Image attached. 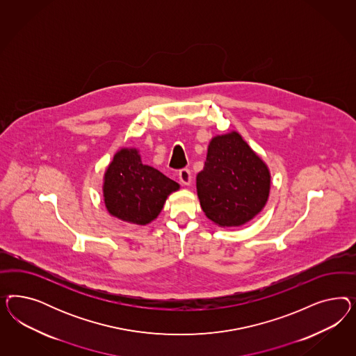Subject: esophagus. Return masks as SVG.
I'll return each instance as SVG.
<instances>
[{
    "label": "esophagus",
    "instance_id": "obj_1",
    "mask_svg": "<svg viewBox=\"0 0 356 356\" xmlns=\"http://www.w3.org/2000/svg\"><path fill=\"white\" fill-rule=\"evenodd\" d=\"M179 179H180V183L183 184V185H191V183H192V173H191L188 168L180 170Z\"/></svg>",
    "mask_w": 356,
    "mask_h": 356
}]
</instances>
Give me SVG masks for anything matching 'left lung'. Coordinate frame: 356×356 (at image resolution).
Wrapping results in <instances>:
<instances>
[{"label": "left lung", "instance_id": "left-lung-1", "mask_svg": "<svg viewBox=\"0 0 356 356\" xmlns=\"http://www.w3.org/2000/svg\"><path fill=\"white\" fill-rule=\"evenodd\" d=\"M195 185L201 207L214 225L240 227L266 205L271 175L241 134L231 130L210 140Z\"/></svg>", "mask_w": 356, "mask_h": 356}]
</instances>
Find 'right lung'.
<instances>
[{
    "instance_id": "right-lung-1",
    "label": "right lung",
    "mask_w": 356,
    "mask_h": 356,
    "mask_svg": "<svg viewBox=\"0 0 356 356\" xmlns=\"http://www.w3.org/2000/svg\"><path fill=\"white\" fill-rule=\"evenodd\" d=\"M179 189L176 181L143 164L136 147L120 149L103 177V200L108 213L138 226L156 219L168 195Z\"/></svg>"
}]
</instances>
